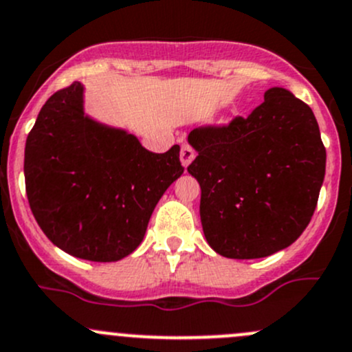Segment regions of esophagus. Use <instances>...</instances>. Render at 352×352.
Returning <instances> with one entry per match:
<instances>
[{"mask_svg":"<svg viewBox=\"0 0 352 352\" xmlns=\"http://www.w3.org/2000/svg\"><path fill=\"white\" fill-rule=\"evenodd\" d=\"M195 158V151L192 150L188 145H184L182 150H180V162H182L184 166H188L192 164V160Z\"/></svg>","mask_w":352,"mask_h":352,"instance_id":"obj_1","label":"esophagus"}]
</instances>
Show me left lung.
<instances>
[{"label":"left lung","instance_id":"1","mask_svg":"<svg viewBox=\"0 0 352 352\" xmlns=\"http://www.w3.org/2000/svg\"><path fill=\"white\" fill-rule=\"evenodd\" d=\"M197 158L187 172L201 186L209 246L232 260H256L298 239L312 219L325 175V148L312 109L283 87L229 126L187 136Z\"/></svg>","mask_w":352,"mask_h":352}]
</instances>
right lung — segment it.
I'll return each instance as SVG.
<instances>
[{"instance_id":"1","label":"right lung","mask_w":352,"mask_h":352,"mask_svg":"<svg viewBox=\"0 0 352 352\" xmlns=\"http://www.w3.org/2000/svg\"><path fill=\"white\" fill-rule=\"evenodd\" d=\"M80 82L55 92L25 145V184L47 238L70 256L123 260L140 246L165 190L184 173L180 146L151 153L124 128L86 113Z\"/></svg>"}]
</instances>
